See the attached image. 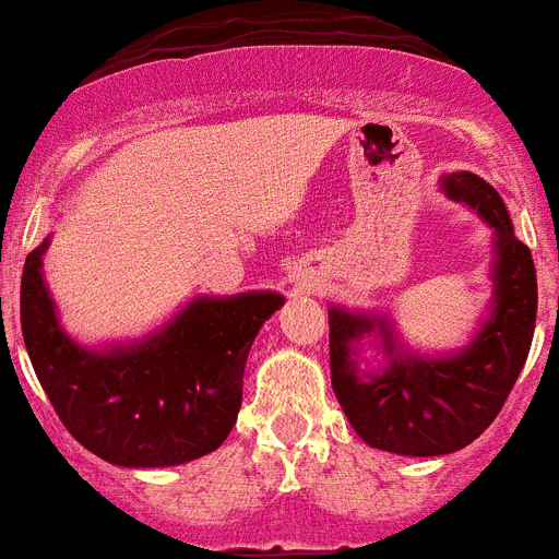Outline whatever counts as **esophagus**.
I'll return each instance as SVG.
<instances>
[{"mask_svg": "<svg viewBox=\"0 0 559 559\" xmlns=\"http://www.w3.org/2000/svg\"><path fill=\"white\" fill-rule=\"evenodd\" d=\"M294 280H297V283L302 285L305 290H311V285H313V276H311V271H308V269H299V271H294Z\"/></svg>", "mask_w": 559, "mask_h": 559, "instance_id": "34e87169", "label": "esophagus"}]
</instances>
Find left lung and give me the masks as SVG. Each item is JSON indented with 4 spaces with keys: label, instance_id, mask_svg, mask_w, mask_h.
I'll list each match as a JSON object with an SVG mask.
<instances>
[{
    "label": "left lung",
    "instance_id": "8db88e82",
    "mask_svg": "<svg viewBox=\"0 0 559 559\" xmlns=\"http://www.w3.org/2000/svg\"><path fill=\"white\" fill-rule=\"evenodd\" d=\"M438 189L492 228V299L475 336L429 356L404 345L388 313L328 308L331 384L347 421L376 450L409 457L464 450L495 421L526 365L537 319L532 251L514 237L503 198L472 171L443 175ZM365 337L382 353L373 371L358 365Z\"/></svg>",
    "mask_w": 559,
    "mask_h": 559
}]
</instances>
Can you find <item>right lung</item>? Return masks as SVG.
<instances>
[{"instance_id":"right-lung-1","label":"right lung","mask_w":559,"mask_h":559,"mask_svg":"<svg viewBox=\"0 0 559 559\" xmlns=\"http://www.w3.org/2000/svg\"><path fill=\"white\" fill-rule=\"evenodd\" d=\"M41 240L22 274V336L70 436L116 466L155 469L209 455L231 432L257 333L285 302L276 290L194 297L135 342L79 345L45 283Z\"/></svg>"}]
</instances>
